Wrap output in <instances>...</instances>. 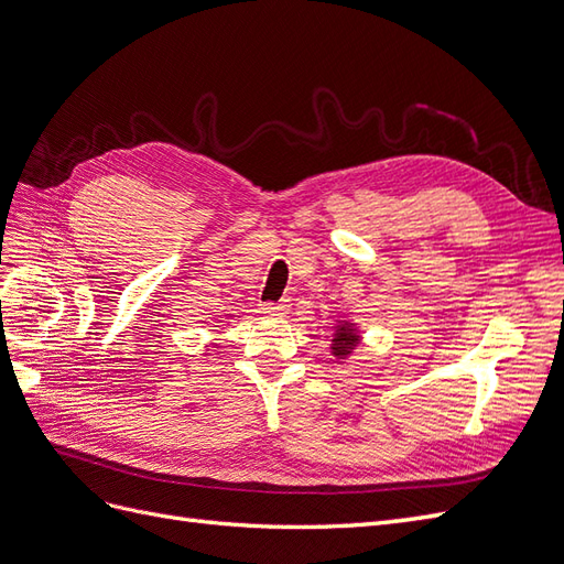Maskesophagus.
I'll use <instances>...</instances> for the list:
<instances>
[{
  "label": "esophagus",
  "mask_w": 564,
  "mask_h": 564,
  "mask_svg": "<svg viewBox=\"0 0 564 564\" xmlns=\"http://www.w3.org/2000/svg\"><path fill=\"white\" fill-rule=\"evenodd\" d=\"M261 311L272 317H284V315H289V311H292V303H289V299H284L280 303H265Z\"/></svg>",
  "instance_id": "obj_1"
}]
</instances>
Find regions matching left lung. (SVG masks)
I'll return each mask as SVG.
<instances>
[{
	"instance_id": "left-lung-1",
	"label": "left lung",
	"mask_w": 564,
	"mask_h": 564,
	"mask_svg": "<svg viewBox=\"0 0 564 564\" xmlns=\"http://www.w3.org/2000/svg\"><path fill=\"white\" fill-rule=\"evenodd\" d=\"M362 344V329L360 324L350 317H338L334 319L332 327V344L329 352L336 362H344L352 355V350Z\"/></svg>"
}]
</instances>
